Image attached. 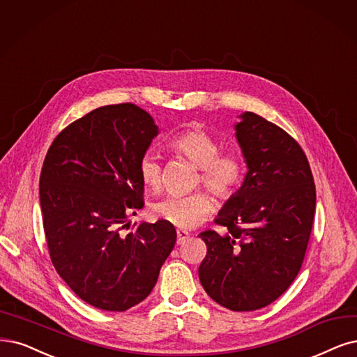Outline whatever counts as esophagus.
Here are the masks:
<instances>
[{
  "label": "esophagus",
  "instance_id": "esophagus-1",
  "mask_svg": "<svg viewBox=\"0 0 357 357\" xmlns=\"http://www.w3.org/2000/svg\"><path fill=\"white\" fill-rule=\"evenodd\" d=\"M176 235H178V244H182L183 241H185L188 236H190V232L188 231H185V229H178L176 231Z\"/></svg>",
  "mask_w": 357,
  "mask_h": 357
}]
</instances>
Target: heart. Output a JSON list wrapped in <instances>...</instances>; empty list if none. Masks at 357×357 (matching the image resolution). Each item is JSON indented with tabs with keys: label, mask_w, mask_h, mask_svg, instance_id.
Returning a JSON list of instances; mask_svg holds the SVG:
<instances>
[{
	"label": "heart",
	"mask_w": 357,
	"mask_h": 357,
	"mask_svg": "<svg viewBox=\"0 0 357 357\" xmlns=\"http://www.w3.org/2000/svg\"><path fill=\"white\" fill-rule=\"evenodd\" d=\"M170 149L187 157L200 167V178L219 199L227 200L238 190L244 178V160L235 151L220 153V144L203 130H187L175 137ZM138 175L145 187L157 191L162 183V166L151 153L144 154L138 163ZM153 215L178 228H194L210 213L212 200L203 191L167 195L153 204Z\"/></svg>",
	"instance_id": "1"
}]
</instances>
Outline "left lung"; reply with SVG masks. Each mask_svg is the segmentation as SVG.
Segmentation results:
<instances>
[{"mask_svg":"<svg viewBox=\"0 0 357 357\" xmlns=\"http://www.w3.org/2000/svg\"><path fill=\"white\" fill-rule=\"evenodd\" d=\"M235 135L247 163L241 188L204 231L199 268L206 293L234 312L271 305L291 285L309 244L316 188L305 151L284 129L245 112Z\"/></svg>","mask_w":357,"mask_h":357,"instance_id":"left-lung-1","label":"left lung"}]
</instances>
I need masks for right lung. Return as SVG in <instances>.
Listing matches in <instances>:
<instances>
[{
	"label": "right lung",
	"instance_id": "add662e5",
	"mask_svg": "<svg viewBox=\"0 0 357 357\" xmlns=\"http://www.w3.org/2000/svg\"><path fill=\"white\" fill-rule=\"evenodd\" d=\"M157 134L138 105H104L64 128L45 155L39 202L51 261L101 310L125 312L147 297L176 243L165 220L123 231L144 206L138 163Z\"/></svg>",
	"mask_w": 357,
	"mask_h": 357
}]
</instances>
